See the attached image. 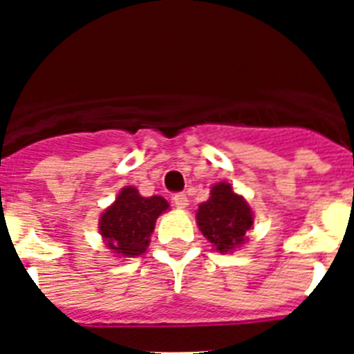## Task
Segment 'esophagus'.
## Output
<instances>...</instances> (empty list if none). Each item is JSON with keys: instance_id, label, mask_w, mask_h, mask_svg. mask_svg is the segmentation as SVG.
I'll return each mask as SVG.
<instances>
[{"instance_id": "obj_1", "label": "esophagus", "mask_w": 354, "mask_h": 354, "mask_svg": "<svg viewBox=\"0 0 354 354\" xmlns=\"http://www.w3.org/2000/svg\"><path fill=\"white\" fill-rule=\"evenodd\" d=\"M174 204L177 209H186L187 207V196L184 195V193H177V195H174Z\"/></svg>"}]
</instances>
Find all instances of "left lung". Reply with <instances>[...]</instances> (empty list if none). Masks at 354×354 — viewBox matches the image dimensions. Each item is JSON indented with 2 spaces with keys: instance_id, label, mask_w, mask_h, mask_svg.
Returning <instances> with one entry per match:
<instances>
[{
  "instance_id": "8db88e82",
  "label": "left lung",
  "mask_w": 354,
  "mask_h": 354,
  "mask_svg": "<svg viewBox=\"0 0 354 354\" xmlns=\"http://www.w3.org/2000/svg\"><path fill=\"white\" fill-rule=\"evenodd\" d=\"M196 223L218 252L227 253L245 245L246 232L253 225V212L230 184L218 183L211 187L207 202L198 205Z\"/></svg>"
}]
</instances>
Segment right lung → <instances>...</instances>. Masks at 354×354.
<instances>
[{
    "mask_svg": "<svg viewBox=\"0 0 354 354\" xmlns=\"http://www.w3.org/2000/svg\"><path fill=\"white\" fill-rule=\"evenodd\" d=\"M170 207L162 196H142L133 186L122 187L117 200L101 214L99 232L106 246L120 257L147 252L158 216Z\"/></svg>",
    "mask_w": 354,
    "mask_h": 354,
    "instance_id": "add662e5",
    "label": "right lung"
}]
</instances>
